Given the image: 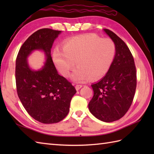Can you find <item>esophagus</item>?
<instances>
[{"label": "esophagus", "mask_w": 154, "mask_h": 154, "mask_svg": "<svg viewBox=\"0 0 154 154\" xmlns=\"http://www.w3.org/2000/svg\"><path fill=\"white\" fill-rule=\"evenodd\" d=\"M83 86V85H75V89H76L77 91H78Z\"/></svg>", "instance_id": "obj_1"}]
</instances>
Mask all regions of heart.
<instances>
[{
  "label": "heart",
  "mask_w": 154,
  "mask_h": 154,
  "mask_svg": "<svg viewBox=\"0 0 154 154\" xmlns=\"http://www.w3.org/2000/svg\"><path fill=\"white\" fill-rule=\"evenodd\" d=\"M115 53V44L111 39L89 34L65 41L62 50H54L53 60L59 71L65 77L69 75L75 62L77 67L71 79L83 82L90 77L96 79L104 76L112 65Z\"/></svg>",
  "instance_id": "b5f03b06"
}]
</instances>
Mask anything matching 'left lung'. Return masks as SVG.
Returning a JSON list of instances; mask_svg holds the SVG:
<instances>
[{
    "mask_svg": "<svg viewBox=\"0 0 154 154\" xmlns=\"http://www.w3.org/2000/svg\"><path fill=\"white\" fill-rule=\"evenodd\" d=\"M104 31L115 44L116 54L105 76L91 85L94 94L89 109L97 119L111 122L124 116L131 106L136 89V69L125 42L110 30Z\"/></svg>",
    "mask_w": 154,
    "mask_h": 154,
    "instance_id": "8db88e82",
    "label": "left lung"
}]
</instances>
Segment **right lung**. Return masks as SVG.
I'll return each instance as SVG.
<instances>
[{"label": "right lung", "mask_w": 154, "mask_h": 154, "mask_svg": "<svg viewBox=\"0 0 154 154\" xmlns=\"http://www.w3.org/2000/svg\"><path fill=\"white\" fill-rule=\"evenodd\" d=\"M61 31L42 28L32 34L22 44L16 60V84L18 96L28 113L44 124L60 122L69 111L76 89L58 74L52 61L51 49ZM34 50H42L47 57L38 71L29 67L27 57Z\"/></svg>", "instance_id": "obj_1"}]
</instances>
